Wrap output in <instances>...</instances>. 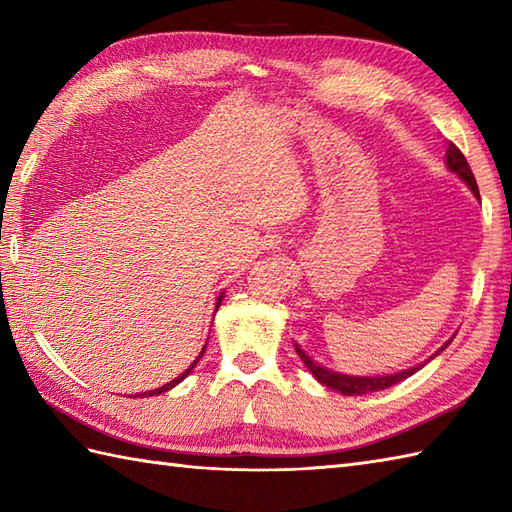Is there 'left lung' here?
Segmentation results:
<instances>
[{
    "instance_id": "obj_1",
    "label": "left lung",
    "mask_w": 512,
    "mask_h": 512,
    "mask_svg": "<svg viewBox=\"0 0 512 512\" xmlns=\"http://www.w3.org/2000/svg\"><path fill=\"white\" fill-rule=\"evenodd\" d=\"M447 165H449V169H451L453 173H458V176H460L466 184H469L471 191L477 195V198H480V189H477V182H475V176H473V171H471V167H469V162H466L462 151H460L458 147H455L453 143H449V149H447ZM449 343H451V341H449ZM449 343H444V347H447ZM444 347H440L438 354L444 350ZM295 350H297L301 361L306 363V367L314 374V378L319 380V383H323L325 387H330V389L341 391V394H345V396H363V394H372V391L387 389V387H391V385H398L400 380H405V378H409L411 374H416L418 369L422 367V365H418V367L407 369V372H398V374H389V376L358 378V376L334 374V372H330V369L319 367L317 363L312 361L310 356H306V352H303L299 345H295Z\"/></svg>"
}]
</instances>
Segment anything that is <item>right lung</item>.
Here are the masks:
<instances>
[{
	"instance_id": "right-lung-1",
	"label": "right lung",
	"mask_w": 512,
	"mask_h": 512,
	"mask_svg": "<svg viewBox=\"0 0 512 512\" xmlns=\"http://www.w3.org/2000/svg\"><path fill=\"white\" fill-rule=\"evenodd\" d=\"M222 301V299H220ZM220 301H217V308H220ZM202 354H204V350L200 352V356L198 358H195V361L189 365V369H187V372H184V374H180L178 378H173L171 380V383H167V385H162V387H158V389H154V391H147V394H143V396H156V394H162V391H167V389H171V387H176L178 383H180V380L184 378V376H189V372H191V369L195 367V365H198V361H200V358H202Z\"/></svg>"
}]
</instances>
